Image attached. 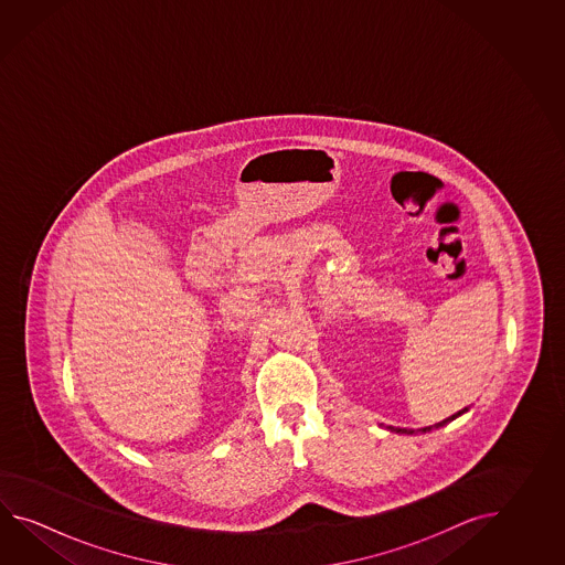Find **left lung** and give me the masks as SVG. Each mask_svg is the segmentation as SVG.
<instances>
[{"mask_svg": "<svg viewBox=\"0 0 565 565\" xmlns=\"http://www.w3.org/2000/svg\"><path fill=\"white\" fill-rule=\"evenodd\" d=\"M465 412H469V408L460 409V412H457V414H452L450 418H446V420L438 422V424H434V426H426V428H420V430H408V428H394V426H387V430H390V433L396 434H426L430 433V430H434V428H443V426H446L448 422L457 420L458 416H462Z\"/></svg>", "mask_w": 565, "mask_h": 565, "instance_id": "8db88e82", "label": "left lung"}]
</instances>
